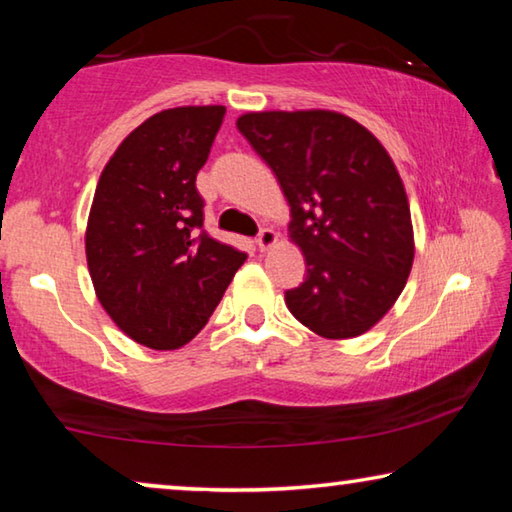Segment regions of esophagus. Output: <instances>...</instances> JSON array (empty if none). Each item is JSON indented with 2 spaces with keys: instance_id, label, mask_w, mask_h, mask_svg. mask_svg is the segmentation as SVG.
<instances>
[{
  "instance_id": "34e87169",
  "label": "esophagus",
  "mask_w": 512,
  "mask_h": 512,
  "mask_svg": "<svg viewBox=\"0 0 512 512\" xmlns=\"http://www.w3.org/2000/svg\"><path fill=\"white\" fill-rule=\"evenodd\" d=\"M275 244H277V235H275L271 228H264L262 232H259L257 246H259V250H262V253H266V250H271Z\"/></svg>"
}]
</instances>
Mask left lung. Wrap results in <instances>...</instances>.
I'll use <instances>...</instances> for the list:
<instances>
[{"instance_id":"left-lung-1","label":"left lung","mask_w":512,"mask_h":512,"mask_svg":"<svg viewBox=\"0 0 512 512\" xmlns=\"http://www.w3.org/2000/svg\"><path fill=\"white\" fill-rule=\"evenodd\" d=\"M237 128L291 207L307 277L287 307L323 339L375 327L409 280L415 241L395 162L366 126L334 110L246 112Z\"/></svg>"}]
</instances>
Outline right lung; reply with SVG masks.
I'll use <instances>...</instances> for the list:
<instances>
[{"label": "right lung", "instance_id": "obj_1", "mask_svg": "<svg viewBox=\"0 0 512 512\" xmlns=\"http://www.w3.org/2000/svg\"><path fill=\"white\" fill-rule=\"evenodd\" d=\"M223 106L155 112L112 153L92 198L85 257L115 325L153 350L183 348L219 305L246 253L205 235L196 173Z\"/></svg>", "mask_w": 512, "mask_h": 512}]
</instances>
